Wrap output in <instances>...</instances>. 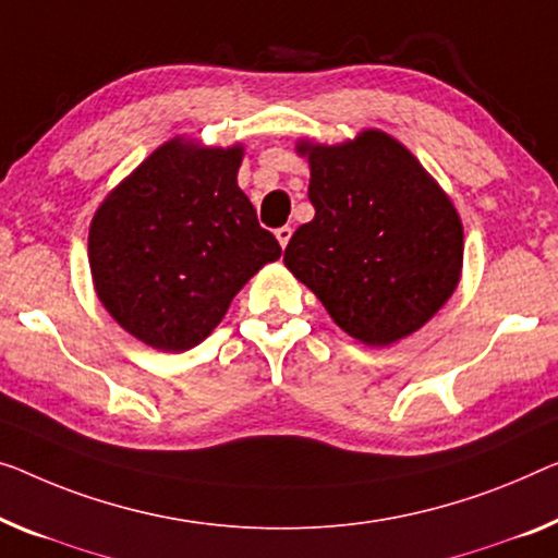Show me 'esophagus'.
<instances>
[{
    "label": "esophagus",
    "mask_w": 558,
    "mask_h": 558,
    "mask_svg": "<svg viewBox=\"0 0 558 558\" xmlns=\"http://www.w3.org/2000/svg\"><path fill=\"white\" fill-rule=\"evenodd\" d=\"M290 235H293V228H290V226H282V228H278V230H276V238H278V243H280L282 247L288 245Z\"/></svg>",
    "instance_id": "34e87169"
}]
</instances>
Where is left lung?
<instances>
[{
  "mask_svg": "<svg viewBox=\"0 0 558 558\" xmlns=\"http://www.w3.org/2000/svg\"><path fill=\"white\" fill-rule=\"evenodd\" d=\"M298 153L311 162L315 218L282 260L348 336L368 345L411 336L459 286L463 228L451 199L386 132Z\"/></svg>",
  "mask_w": 558,
  "mask_h": 558,
  "instance_id": "left-lung-1",
  "label": "left lung"
}]
</instances>
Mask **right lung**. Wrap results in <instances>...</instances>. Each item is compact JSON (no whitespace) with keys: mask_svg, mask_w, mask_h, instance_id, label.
Returning <instances> with one entry per match:
<instances>
[{"mask_svg":"<svg viewBox=\"0 0 558 558\" xmlns=\"http://www.w3.org/2000/svg\"><path fill=\"white\" fill-rule=\"evenodd\" d=\"M243 147H157L95 213L89 268L120 326L165 353L213 328L265 263L280 257L238 187Z\"/></svg>","mask_w":558,"mask_h":558,"instance_id":"1","label":"right lung"}]
</instances>
